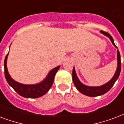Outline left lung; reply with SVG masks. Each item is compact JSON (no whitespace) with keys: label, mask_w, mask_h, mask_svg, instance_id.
<instances>
[{"label":"left lung","mask_w":124,"mask_h":124,"mask_svg":"<svg viewBox=\"0 0 124 124\" xmlns=\"http://www.w3.org/2000/svg\"><path fill=\"white\" fill-rule=\"evenodd\" d=\"M101 32L102 34H103L104 35H105L107 36H108L110 39L112 41V43L113 45H115V47H117L115 44L114 42V39L112 38V37L110 36L108 32H105V31H101ZM117 58H118V67H117L116 71L115 73L114 77H112V79L110 80L109 82L106 83L105 85L101 86H98V87H91V86H87L86 85H84L83 84L79 81V80L77 78L76 73H75V71L73 68L72 71V78L73 81L74 83L75 87L77 88V89L79 90L81 93H82L84 95H86L87 96H90V97H96V96H101L103 95L104 93H107L108 90H110V88L112 87V86L115 85V82L116 81V80L118 79L119 75L121 71V60H120V52L118 50L117 51Z\"/></svg>","instance_id":"left-lung-1"}]
</instances>
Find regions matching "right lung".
<instances>
[{"instance_id": "add662e5", "label": "right lung", "mask_w": 124, "mask_h": 124, "mask_svg": "<svg viewBox=\"0 0 124 124\" xmlns=\"http://www.w3.org/2000/svg\"><path fill=\"white\" fill-rule=\"evenodd\" d=\"M8 53L4 59V75L5 78L9 84L17 93L22 97L26 98H37L45 95L49 90L51 88L53 84L54 78L55 76L56 73L57 72L60 66L53 69L45 78L43 82L33 85H26L20 84L16 82L11 78L9 76L6 66V61Z\"/></svg>"}]
</instances>
